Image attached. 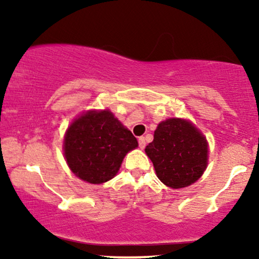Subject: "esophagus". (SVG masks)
Returning <instances> with one entry per match:
<instances>
[{
  "instance_id": "esophagus-1",
  "label": "esophagus",
  "mask_w": 259,
  "mask_h": 259,
  "mask_svg": "<svg viewBox=\"0 0 259 259\" xmlns=\"http://www.w3.org/2000/svg\"><path fill=\"white\" fill-rule=\"evenodd\" d=\"M138 143H139L140 148H144L145 146H146V141H145L144 137H139V139H138Z\"/></svg>"
}]
</instances>
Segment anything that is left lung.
<instances>
[{"label":"left lung","mask_w":259,"mask_h":259,"mask_svg":"<svg viewBox=\"0 0 259 259\" xmlns=\"http://www.w3.org/2000/svg\"><path fill=\"white\" fill-rule=\"evenodd\" d=\"M158 178L166 186L182 189L197 182L207 165V143L192 123L168 119L158 125L145 148Z\"/></svg>","instance_id":"obj_1"}]
</instances>
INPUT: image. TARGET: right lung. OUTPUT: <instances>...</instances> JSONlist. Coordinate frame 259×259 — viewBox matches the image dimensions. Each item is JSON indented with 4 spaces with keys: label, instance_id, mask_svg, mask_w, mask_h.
<instances>
[{
    "label": "right lung",
    "instance_id": "obj_1",
    "mask_svg": "<svg viewBox=\"0 0 259 259\" xmlns=\"http://www.w3.org/2000/svg\"><path fill=\"white\" fill-rule=\"evenodd\" d=\"M65 157L75 176L91 184L112 179L126 153L138 146L132 132L112 112H88L69 126Z\"/></svg>",
    "mask_w": 259,
    "mask_h": 259
}]
</instances>
